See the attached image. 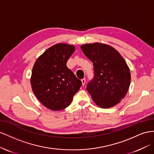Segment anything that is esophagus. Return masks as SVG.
<instances>
[{"label": "esophagus", "mask_w": 154, "mask_h": 154, "mask_svg": "<svg viewBox=\"0 0 154 154\" xmlns=\"http://www.w3.org/2000/svg\"><path fill=\"white\" fill-rule=\"evenodd\" d=\"M81 82H82V85L84 86L85 85V83H86V79H81Z\"/></svg>", "instance_id": "34e87169"}]
</instances>
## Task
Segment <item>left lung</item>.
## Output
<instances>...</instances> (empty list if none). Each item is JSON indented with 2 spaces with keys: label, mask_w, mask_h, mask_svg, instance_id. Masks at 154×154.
<instances>
[{
  "label": "left lung",
  "mask_w": 154,
  "mask_h": 154,
  "mask_svg": "<svg viewBox=\"0 0 154 154\" xmlns=\"http://www.w3.org/2000/svg\"><path fill=\"white\" fill-rule=\"evenodd\" d=\"M94 64V77L86 89L98 106L108 108L121 102L128 90L131 81L130 68L115 48L95 42L81 46Z\"/></svg>",
  "instance_id": "1"
}]
</instances>
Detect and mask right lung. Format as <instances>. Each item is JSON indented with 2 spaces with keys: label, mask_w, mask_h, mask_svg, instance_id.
I'll use <instances>...</instances> for the list:
<instances>
[{
  "label": "right lung",
  "mask_w": 154,
  "mask_h": 154,
  "mask_svg": "<svg viewBox=\"0 0 154 154\" xmlns=\"http://www.w3.org/2000/svg\"><path fill=\"white\" fill-rule=\"evenodd\" d=\"M75 51L73 45L58 43L39 56L32 69V90L44 106L59 111L71 104L82 85L66 63Z\"/></svg>",
  "instance_id": "add662e5"
}]
</instances>
